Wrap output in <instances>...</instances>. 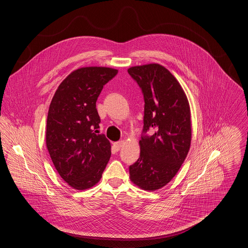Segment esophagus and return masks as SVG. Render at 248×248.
Wrapping results in <instances>:
<instances>
[{
	"label": "esophagus",
	"instance_id": "1",
	"mask_svg": "<svg viewBox=\"0 0 248 248\" xmlns=\"http://www.w3.org/2000/svg\"><path fill=\"white\" fill-rule=\"evenodd\" d=\"M124 140L114 142V143H113V149H114V151L118 152L119 150L124 146Z\"/></svg>",
	"mask_w": 248,
	"mask_h": 248
}]
</instances>
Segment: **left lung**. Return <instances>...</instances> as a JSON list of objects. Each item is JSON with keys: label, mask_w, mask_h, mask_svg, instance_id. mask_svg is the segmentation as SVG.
<instances>
[{"label": "left lung", "mask_w": 248, "mask_h": 248, "mask_svg": "<svg viewBox=\"0 0 248 248\" xmlns=\"http://www.w3.org/2000/svg\"><path fill=\"white\" fill-rule=\"evenodd\" d=\"M127 71L141 88L145 101L140 156L129 166L130 179L140 189L154 191L177 175L189 153V101L175 76L160 64L135 66ZM149 129L151 136L144 135Z\"/></svg>", "instance_id": "left-lung-1"}]
</instances>
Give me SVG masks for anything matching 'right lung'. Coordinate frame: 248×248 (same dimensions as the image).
Masks as SVG:
<instances>
[{
	"mask_svg": "<svg viewBox=\"0 0 248 248\" xmlns=\"http://www.w3.org/2000/svg\"><path fill=\"white\" fill-rule=\"evenodd\" d=\"M117 72L107 67L75 70L59 84L50 103L46 147L59 176L73 189L92 188L109 160L110 143L96 134L100 118L95 102Z\"/></svg>",
	"mask_w": 248,
	"mask_h": 248,
	"instance_id": "right-lung-1",
	"label": "right lung"
}]
</instances>
